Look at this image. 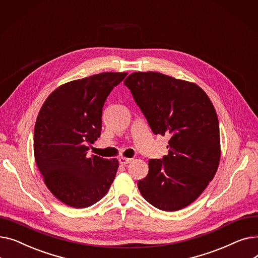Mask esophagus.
Segmentation results:
<instances>
[{"instance_id":"obj_1","label":"esophagus","mask_w":258,"mask_h":258,"mask_svg":"<svg viewBox=\"0 0 258 258\" xmlns=\"http://www.w3.org/2000/svg\"><path fill=\"white\" fill-rule=\"evenodd\" d=\"M119 163L122 164V165H125V164H128L130 162L132 161V159L130 158H125V157H119Z\"/></svg>"}]
</instances>
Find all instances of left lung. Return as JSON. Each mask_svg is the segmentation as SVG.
Returning a JSON list of instances; mask_svg holds the SVG:
<instances>
[{
	"label": "left lung",
	"instance_id": "1",
	"mask_svg": "<svg viewBox=\"0 0 258 258\" xmlns=\"http://www.w3.org/2000/svg\"><path fill=\"white\" fill-rule=\"evenodd\" d=\"M155 135H168V155L151 159L138 181L142 197L164 211L195 202L218 170L220 125L207 94L196 84L158 72H135L124 80Z\"/></svg>",
	"mask_w": 258,
	"mask_h": 258
}]
</instances>
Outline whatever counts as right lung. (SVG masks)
<instances>
[{
    "mask_svg": "<svg viewBox=\"0 0 258 258\" xmlns=\"http://www.w3.org/2000/svg\"><path fill=\"white\" fill-rule=\"evenodd\" d=\"M127 73L105 72L67 83L53 91L34 127L36 165L52 195L73 208H86L108 191L117 159L89 156L101 134L102 107Z\"/></svg>",
    "mask_w": 258,
    "mask_h": 258,
    "instance_id": "add662e5",
    "label": "right lung"
}]
</instances>
